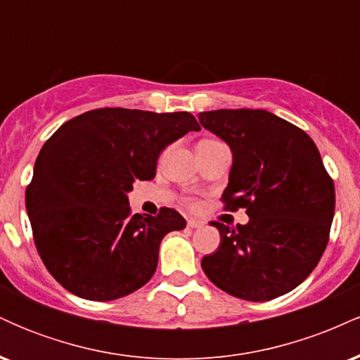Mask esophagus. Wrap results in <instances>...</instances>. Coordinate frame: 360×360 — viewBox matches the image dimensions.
<instances>
[{
    "label": "esophagus",
    "mask_w": 360,
    "mask_h": 360,
    "mask_svg": "<svg viewBox=\"0 0 360 360\" xmlns=\"http://www.w3.org/2000/svg\"><path fill=\"white\" fill-rule=\"evenodd\" d=\"M205 223L201 220H196V218H189L188 220V226L189 229H200V226H203Z\"/></svg>",
    "instance_id": "1"
}]
</instances>
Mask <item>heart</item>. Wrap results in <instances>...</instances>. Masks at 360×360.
<instances>
[{
	"label": "heart",
	"instance_id": "obj_1",
	"mask_svg": "<svg viewBox=\"0 0 360 360\" xmlns=\"http://www.w3.org/2000/svg\"><path fill=\"white\" fill-rule=\"evenodd\" d=\"M201 143H217V140H203V142H201ZM186 203H188L189 206H193V208L198 205L194 200H186Z\"/></svg>",
	"mask_w": 360,
	"mask_h": 360
}]
</instances>
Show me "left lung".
Listing matches in <instances>:
<instances>
[{
  "mask_svg": "<svg viewBox=\"0 0 360 360\" xmlns=\"http://www.w3.org/2000/svg\"><path fill=\"white\" fill-rule=\"evenodd\" d=\"M200 123L232 148L223 206L250 218L237 229L212 221L221 242L201 260L205 274L235 298L286 295L320 262L335 212V186L315 142L266 110L203 111Z\"/></svg>",
  "mask_w": 360,
  "mask_h": 360,
  "instance_id": "8db88e82",
  "label": "left lung"
}]
</instances>
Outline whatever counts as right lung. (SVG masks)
Segmentation results:
<instances>
[{
	"instance_id": "right-lung-1",
	"label": "right lung",
	"mask_w": 360,
	"mask_h": 360,
	"mask_svg": "<svg viewBox=\"0 0 360 360\" xmlns=\"http://www.w3.org/2000/svg\"><path fill=\"white\" fill-rule=\"evenodd\" d=\"M191 130L201 127L188 111L98 108L44 143L25 203L37 252L60 286L111 301L148 283L160 242L186 220L172 208L131 214L127 193L154 179L160 152Z\"/></svg>"
}]
</instances>
